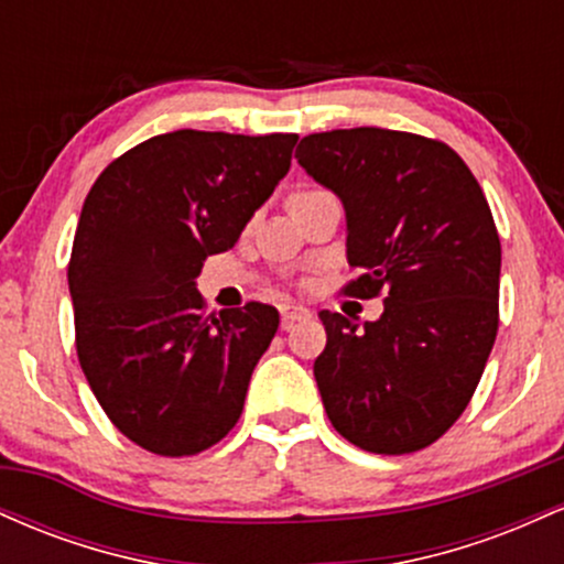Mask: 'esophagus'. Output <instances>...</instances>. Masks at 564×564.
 <instances>
[{
	"mask_svg": "<svg viewBox=\"0 0 564 564\" xmlns=\"http://www.w3.org/2000/svg\"><path fill=\"white\" fill-rule=\"evenodd\" d=\"M307 318H310V310L300 307V304H286V307H281V328H283V332H289V328H294V323L307 321Z\"/></svg>",
	"mask_w": 564,
	"mask_h": 564,
	"instance_id": "1",
	"label": "esophagus"
}]
</instances>
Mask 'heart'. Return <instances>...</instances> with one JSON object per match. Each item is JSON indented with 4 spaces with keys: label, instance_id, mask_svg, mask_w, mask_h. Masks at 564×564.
Here are the masks:
<instances>
[{
    "label": "heart",
    "instance_id": "heart-1",
    "mask_svg": "<svg viewBox=\"0 0 564 564\" xmlns=\"http://www.w3.org/2000/svg\"><path fill=\"white\" fill-rule=\"evenodd\" d=\"M310 193H315V191H304V193H296L294 198H300V196H310Z\"/></svg>",
    "mask_w": 564,
    "mask_h": 564
}]
</instances>
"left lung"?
Wrapping results in <instances>:
<instances>
[{"label":"left lung","mask_w":564,"mask_h":564,"mask_svg":"<svg viewBox=\"0 0 564 564\" xmlns=\"http://www.w3.org/2000/svg\"><path fill=\"white\" fill-rule=\"evenodd\" d=\"M300 166L345 206L347 283L384 296L379 321L323 310L313 371L328 419L358 448L422 451L464 413L498 332L501 241L453 148L379 127L307 134Z\"/></svg>","instance_id":"obj_1"}]
</instances>
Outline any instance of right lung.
<instances>
[{
  "label": "right lung",
  "instance_id": "1",
  "mask_svg": "<svg viewBox=\"0 0 564 564\" xmlns=\"http://www.w3.org/2000/svg\"><path fill=\"white\" fill-rule=\"evenodd\" d=\"M296 134L177 129L102 170L68 264L76 352L97 403L140 448L193 456L243 411L278 332L262 302L204 318V260L236 246L286 177Z\"/></svg>",
  "mask_w": 564,
  "mask_h": 564
}]
</instances>
